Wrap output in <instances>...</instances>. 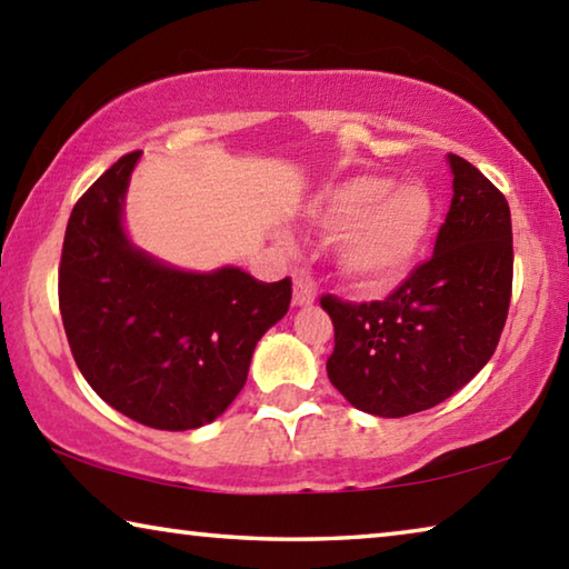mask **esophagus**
<instances>
[{
    "label": "esophagus",
    "instance_id": "esophagus-1",
    "mask_svg": "<svg viewBox=\"0 0 569 569\" xmlns=\"http://www.w3.org/2000/svg\"><path fill=\"white\" fill-rule=\"evenodd\" d=\"M316 301V288L303 276H296L293 281V306H311Z\"/></svg>",
    "mask_w": 569,
    "mask_h": 569
}]
</instances>
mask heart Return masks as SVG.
Masks as SVG:
<instances>
[{"label": "heart", "mask_w": 569, "mask_h": 569, "mask_svg": "<svg viewBox=\"0 0 569 569\" xmlns=\"http://www.w3.org/2000/svg\"><path fill=\"white\" fill-rule=\"evenodd\" d=\"M313 218L343 228L333 243L339 273L361 291H389L417 266L435 230V200L417 182L356 176L329 188Z\"/></svg>", "instance_id": "obj_1"}]
</instances>
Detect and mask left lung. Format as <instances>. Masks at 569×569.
<instances>
[{
	"label": "left lung",
	"instance_id": "1",
	"mask_svg": "<svg viewBox=\"0 0 569 569\" xmlns=\"http://www.w3.org/2000/svg\"><path fill=\"white\" fill-rule=\"evenodd\" d=\"M455 196L435 256L383 301L321 296L333 321L326 371L356 409L409 417L477 377L502 336L512 298V218L507 198L459 156Z\"/></svg>",
	"mask_w": 569,
	"mask_h": 569
}]
</instances>
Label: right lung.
<instances>
[{
    "label": "right lung",
    "instance_id": "1",
    "mask_svg": "<svg viewBox=\"0 0 569 569\" xmlns=\"http://www.w3.org/2000/svg\"><path fill=\"white\" fill-rule=\"evenodd\" d=\"M138 158L122 156L74 203L60 313L100 399L152 429H198L243 389L256 343L288 311L291 278L263 283L230 266L186 273L134 248L122 200Z\"/></svg>",
    "mask_w": 569,
    "mask_h": 569
}]
</instances>
